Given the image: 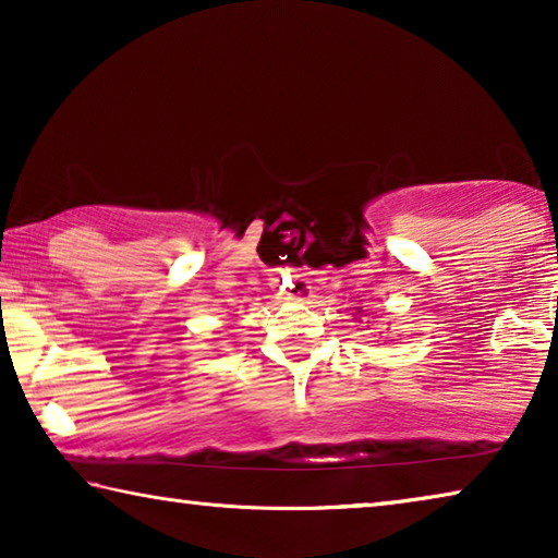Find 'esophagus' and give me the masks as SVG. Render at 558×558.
Instances as JSON below:
<instances>
[{
	"label": "esophagus",
	"mask_w": 558,
	"mask_h": 558,
	"mask_svg": "<svg viewBox=\"0 0 558 558\" xmlns=\"http://www.w3.org/2000/svg\"><path fill=\"white\" fill-rule=\"evenodd\" d=\"M270 286L276 290L278 298H298L307 300L310 298V282L300 276H288V272H272Z\"/></svg>",
	"instance_id": "obj_1"
}]
</instances>
